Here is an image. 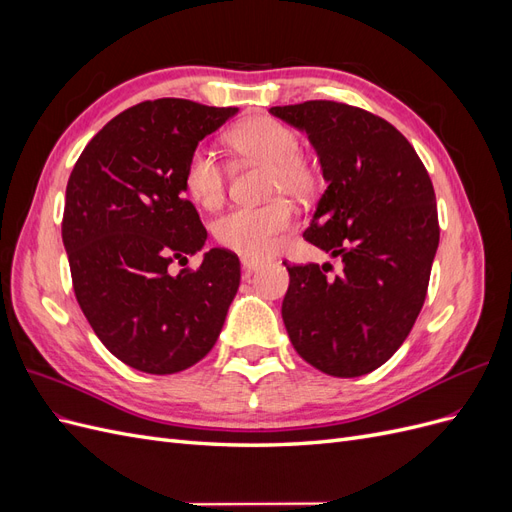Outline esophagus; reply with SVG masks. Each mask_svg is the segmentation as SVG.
Masks as SVG:
<instances>
[{"label":"esophagus","mask_w":512,"mask_h":512,"mask_svg":"<svg viewBox=\"0 0 512 512\" xmlns=\"http://www.w3.org/2000/svg\"><path fill=\"white\" fill-rule=\"evenodd\" d=\"M241 265H243V271H245V273H254V271H260L262 267H265V262L258 260V258L243 256V258H241Z\"/></svg>","instance_id":"obj_1"}]
</instances>
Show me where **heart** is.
<instances>
[{
	"mask_svg": "<svg viewBox=\"0 0 512 512\" xmlns=\"http://www.w3.org/2000/svg\"><path fill=\"white\" fill-rule=\"evenodd\" d=\"M239 156L267 168L265 192L275 196L258 207H232L211 224L220 245L243 256L271 254L280 235L292 226L294 213L286 198H312L318 192V168L301 153V134L275 117L241 121L226 136ZM183 185L194 203L213 209L226 194V168L209 145H196L183 170Z\"/></svg>",
	"mask_w": 512,
	"mask_h": 512,
	"instance_id": "obj_1",
	"label": "heart"
}]
</instances>
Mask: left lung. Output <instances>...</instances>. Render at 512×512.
Instances as JSON below:
<instances>
[{"label":"left lung","mask_w":512,"mask_h":512,"mask_svg":"<svg viewBox=\"0 0 512 512\" xmlns=\"http://www.w3.org/2000/svg\"><path fill=\"white\" fill-rule=\"evenodd\" d=\"M269 113L318 151L329 185L303 239L344 262L335 277L284 262L288 337L324 374H369L406 342L427 297L440 241L429 173L404 134L359 106L309 100Z\"/></svg>","instance_id":"8db88e82"}]
</instances>
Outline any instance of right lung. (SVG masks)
<instances>
[{
    "label": "right lung",
    "instance_id": "right-lung-1",
    "mask_svg": "<svg viewBox=\"0 0 512 512\" xmlns=\"http://www.w3.org/2000/svg\"><path fill=\"white\" fill-rule=\"evenodd\" d=\"M235 113L179 98L141 102L91 138L68 179L61 239L76 301L106 350L145 374L203 359L237 294L239 258L222 247L196 269L169 271L207 239L185 198V162Z\"/></svg>",
    "mask_w": 512,
    "mask_h": 512
}]
</instances>
